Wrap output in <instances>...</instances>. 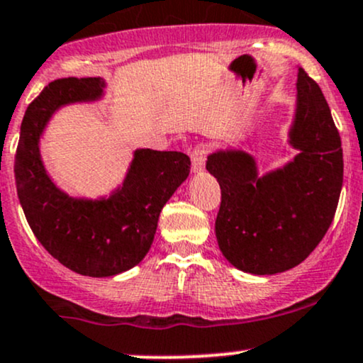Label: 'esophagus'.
I'll return each mask as SVG.
<instances>
[{
    "label": "esophagus",
    "instance_id": "esophagus-1",
    "mask_svg": "<svg viewBox=\"0 0 363 363\" xmlns=\"http://www.w3.org/2000/svg\"><path fill=\"white\" fill-rule=\"evenodd\" d=\"M206 157H207V147L203 144H199L192 152V169L194 173H201L206 166Z\"/></svg>",
    "mask_w": 363,
    "mask_h": 363
}]
</instances>
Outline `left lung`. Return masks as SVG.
<instances>
[{
  "instance_id": "left-lung-1",
  "label": "left lung",
  "mask_w": 363,
  "mask_h": 363,
  "mask_svg": "<svg viewBox=\"0 0 363 363\" xmlns=\"http://www.w3.org/2000/svg\"><path fill=\"white\" fill-rule=\"evenodd\" d=\"M283 168L259 174L245 150L209 154L206 168L221 186L216 218L219 250L236 269L276 274L298 266L335 218L343 186V149L323 91L303 68L296 73V109Z\"/></svg>"
}]
</instances>
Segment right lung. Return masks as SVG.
I'll return each mask as SVG.
<instances>
[{
    "mask_svg": "<svg viewBox=\"0 0 363 363\" xmlns=\"http://www.w3.org/2000/svg\"><path fill=\"white\" fill-rule=\"evenodd\" d=\"M101 77L60 79L28 104L15 154L20 206L40 245L68 269L108 278L137 266L152 245L161 209L190 173L177 150L137 149L109 197L77 199L58 189L40 160L39 140L51 116L73 103L103 97Z\"/></svg>",
    "mask_w": 363,
    "mask_h": 363,
    "instance_id": "obj_1",
    "label": "right lung"
}]
</instances>
